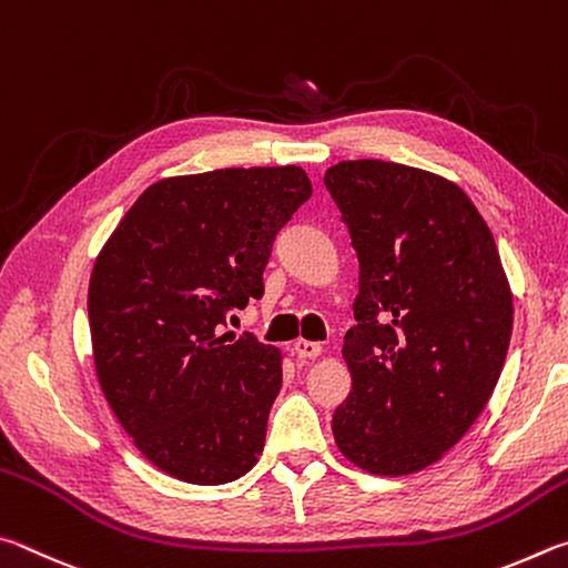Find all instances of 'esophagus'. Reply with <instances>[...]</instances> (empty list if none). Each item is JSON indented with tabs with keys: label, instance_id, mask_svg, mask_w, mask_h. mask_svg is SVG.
<instances>
[{
	"label": "esophagus",
	"instance_id": "obj_1",
	"mask_svg": "<svg viewBox=\"0 0 568 568\" xmlns=\"http://www.w3.org/2000/svg\"><path fill=\"white\" fill-rule=\"evenodd\" d=\"M294 354L302 356V359H314V356L322 354V346L316 342L300 339V342H294Z\"/></svg>",
	"mask_w": 568,
	"mask_h": 568
}]
</instances>
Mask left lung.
<instances>
[{
    "mask_svg": "<svg viewBox=\"0 0 568 568\" xmlns=\"http://www.w3.org/2000/svg\"><path fill=\"white\" fill-rule=\"evenodd\" d=\"M359 258L339 452L379 476L439 462L491 399L514 304L489 226L446 179L382 159L324 174Z\"/></svg>",
    "mask_w": 568,
    "mask_h": 568,
    "instance_id": "8db88e82",
    "label": "left lung"
}]
</instances>
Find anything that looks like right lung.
I'll return each instance as SVG.
<instances>
[{"instance_id":"obj_1","label":"right lung","mask_w":568,"mask_h":568,"mask_svg":"<svg viewBox=\"0 0 568 568\" xmlns=\"http://www.w3.org/2000/svg\"><path fill=\"white\" fill-rule=\"evenodd\" d=\"M310 196L300 166L162 179L97 256L87 310L99 384L136 449L174 479L234 481L264 449L282 356L222 332L262 300L274 239Z\"/></svg>"}]
</instances>
